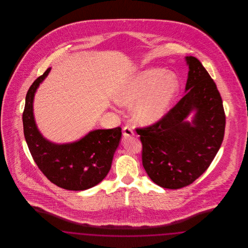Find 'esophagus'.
<instances>
[{
  "instance_id": "1",
  "label": "esophagus",
  "mask_w": 248,
  "mask_h": 248,
  "mask_svg": "<svg viewBox=\"0 0 248 248\" xmlns=\"http://www.w3.org/2000/svg\"><path fill=\"white\" fill-rule=\"evenodd\" d=\"M124 137H131V136H133L134 135V132H133V129H132V127L130 126V125H125V126H124Z\"/></svg>"
}]
</instances>
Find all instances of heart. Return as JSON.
<instances>
[{
    "label": "heart",
    "instance_id": "obj_1",
    "mask_svg": "<svg viewBox=\"0 0 248 248\" xmlns=\"http://www.w3.org/2000/svg\"><path fill=\"white\" fill-rule=\"evenodd\" d=\"M176 74L160 68L148 69L126 78L115 91V100L125 107L137 104L133 115L144 125L163 118L179 92Z\"/></svg>",
    "mask_w": 248,
    "mask_h": 248
}]
</instances>
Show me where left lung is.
Masks as SVG:
<instances>
[{
    "label": "left lung",
    "mask_w": 248,
    "mask_h": 248,
    "mask_svg": "<svg viewBox=\"0 0 248 248\" xmlns=\"http://www.w3.org/2000/svg\"><path fill=\"white\" fill-rule=\"evenodd\" d=\"M186 94L158 122L136 131L142 143V165L165 189L190 185L211 165L224 138L222 98L209 73L194 57H186ZM191 123L185 119L192 110Z\"/></svg>",
    "instance_id": "1"
}]
</instances>
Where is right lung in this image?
<instances>
[{"label":"right lung","mask_w":248,"mask_h":248,"mask_svg":"<svg viewBox=\"0 0 248 248\" xmlns=\"http://www.w3.org/2000/svg\"><path fill=\"white\" fill-rule=\"evenodd\" d=\"M50 68L31 85L24 108L25 140L39 169L62 189L83 190L97 185L108 173L122 136V128L94 130L79 141L55 144L37 129L33 116L36 89L47 76Z\"/></svg>","instance_id":"add662e5"}]
</instances>
